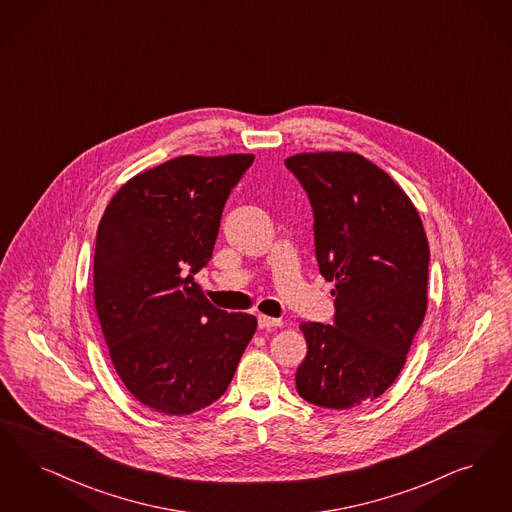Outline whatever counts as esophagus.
Segmentation results:
<instances>
[{
  "mask_svg": "<svg viewBox=\"0 0 512 512\" xmlns=\"http://www.w3.org/2000/svg\"><path fill=\"white\" fill-rule=\"evenodd\" d=\"M282 326H284V322H282V320H278V318H270V316H265V314H259V328L272 329L282 328Z\"/></svg>",
  "mask_w": 512,
  "mask_h": 512,
  "instance_id": "1",
  "label": "esophagus"
}]
</instances>
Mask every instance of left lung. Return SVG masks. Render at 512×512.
Wrapping results in <instances>:
<instances>
[{
	"label": "left lung",
	"instance_id": "8db88e82",
	"mask_svg": "<svg viewBox=\"0 0 512 512\" xmlns=\"http://www.w3.org/2000/svg\"><path fill=\"white\" fill-rule=\"evenodd\" d=\"M286 167L314 211L320 274L335 282V326L303 322L301 398L320 408L373 402L406 364L427 312L429 242L408 194L356 152H303Z\"/></svg>",
	"mask_w": 512,
	"mask_h": 512
}]
</instances>
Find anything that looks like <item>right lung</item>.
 <instances>
[{
  "label": "right lung",
  "instance_id": "obj_1",
  "mask_svg": "<svg viewBox=\"0 0 512 512\" xmlns=\"http://www.w3.org/2000/svg\"><path fill=\"white\" fill-rule=\"evenodd\" d=\"M253 154L179 156L123 184L97 230L93 297L123 385L165 415L225 394L257 318L213 307L194 282Z\"/></svg>",
  "mask_w": 512,
  "mask_h": 512
}]
</instances>
